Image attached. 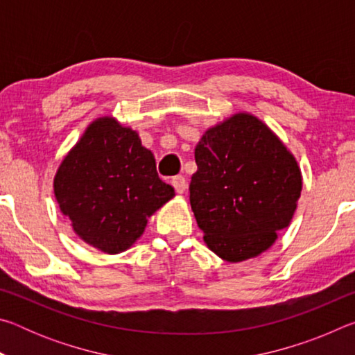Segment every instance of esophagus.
Instances as JSON below:
<instances>
[{"mask_svg": "<svg viewBox=\"0 0 355 355\" xmlns=\"http://www.w3.org/2000/svg\"><path fill=\"white\" fill-rule=\"evenodd\" d=\"M172 186L175 188V191L178 192V194H183V192L186 191V178L183 175H177L172 178Z\"/></svg>", "mask_w": 355, "mask_h": 355, "instance_id": "esophagus-1", "label": "esophagus"}]
</instances>
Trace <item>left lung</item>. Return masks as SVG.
<instances>
[{"instance_id": "8db88e82", "label": "left lung", "mask_w": 355, "mask_h": 355, "mask_svg": "<svg viewBox=\"0 0 355 355\" xmlns=\"http://www.w3.org/2000/svg\"><path fill=\"white\" fill-rule=\"evenodd\" d=\"M191 208L203 241L222 260L260 255L290 225L302 189L294 156L261 120L235 114L202 136Z\"/></svg>"}]
</instances>
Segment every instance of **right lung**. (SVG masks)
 Wrapping results in <instances>:
<instances>
[{
  "instance_id": "obj_1",
  "label": "right lung",
  "mask_w": 355,
  "mask_h": 355,
  "mask_svg": "<svg viewBox=\"0 0 355 355\" xmlns=\"http://www.w3.org/2000/svg\"><path fill=\"white\" fill-rule=\"evenodd\" d=\"M55 196L78 236L106 254L127 250L175 192L139 136L112 117L89 125L59 166Z\"/></svg>"
}]
</instances>
